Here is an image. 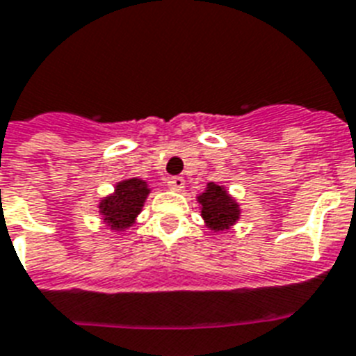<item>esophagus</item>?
Instances as JSON below:
<instances>
[{
	"instance_id": "1",
	"label": "esophagus",
	"mask_w": 356,
	"mask_h": 356,
	"mask_svg": "<svg viewBox=\"0 0 356 356\" xmlns=\"http://www.w3.org/2000/svg\"><path fill=\"white\" fill-rule=\"evenodd\" d=\"M168 186L173 192H181L184 188V179L183 177H170L168 179Z\"/></svg>"
}]
</instances>
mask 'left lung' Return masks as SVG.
<instances>
[{
  "label": "left lung",
  "mask_w": 356,
  "mask_h": 356,
  "mask_svg": "<svg viewBox=\"0 0 356 356\" xmlns=\"http://www.w3.org/2000/svg\"><path fill=\"white\" fill-rule=\"evenodd\" d=\"M202 204V217L211 229H228L238 219V206L226 193V190L210 183L206 192L199 197Z\"/></svg>",
  "instance_id": "left-lung-1"
}]
</instances>
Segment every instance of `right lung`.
Returning <instances> with one entry per match:
<instances>
[{"instance_id": "obj_1", "label": "right lung", "mask_w": 356, "mask_h": 356, "mask_svg": "<svg viewBox=\"0 0 356 356\" xmlns=\"http://www.w3.org/2000/svg\"><path fill=\"white\" fill-rule=\"evenodd\" d=\"M150 193L148 186L141 179H127L115 186V193L101 202V213L104 220L115 229L132 226L136 215L141 211L146 195Z\"/></svg>"}]
</instances>
